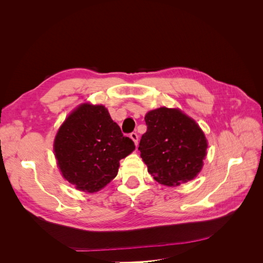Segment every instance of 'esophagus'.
Listing matches in <instances>:
<instances>
[{"instance_id": "1", "label": "esophagus", "mask_w": 263, "mask_h": 263, "mask_svg": "<svg viewBox=\"0 0 263 263\" xmlns=\"http://www.w3.org/2000/svg\"><path fill=\"white\" fill-rule=\"evenodd\" d=\"M129 137H130V139L135 142V145L137 146V144H138V135H137L136 133H132V134L129 135Z\"/></svg>"}]
</instances>
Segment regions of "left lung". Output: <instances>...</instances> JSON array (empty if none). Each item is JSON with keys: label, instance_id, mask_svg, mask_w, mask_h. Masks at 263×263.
Instances as JSON below:
<instances>
[{"label": "left lung", "instance_id": "8db88e82", "mask_svg": "<svg viewBox=\"0 0 263 263\" xmlns=\"http://www.w3.org/2000/svg\"><path fill=\"white\" fill-rule=\"evenodd\" d=\"M145 122L138 149L154 179L170 187L195 179L209 148L200 125L180 108L164 106L149 110Z\"/></svg>", "mask_w": 263, "mask_h": 263}]
</instances>
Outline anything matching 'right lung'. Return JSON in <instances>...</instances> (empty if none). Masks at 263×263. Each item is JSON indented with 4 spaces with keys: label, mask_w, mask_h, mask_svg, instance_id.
Returning a JSON list of instances; mask_svg holds the SVG:
<instances>
[{
    "label": "right lung",
    "mask_w": 263,
    "mask_h": 263,
    "mask_svg": "<svg viewBox=\"0 0 263 263\" xmlns=\"http://www.w3.org/2000/svg\"><path fill=\"white\" fill-rule=\"evenodd\" d=\"M135 150L132 139L102 104L82 103L55 134L53 155L62 178L76 190L97 193L118 172L119 160Z\"/></svg>",
    "instance_id": "right-lung-1"
}]
</instances>
